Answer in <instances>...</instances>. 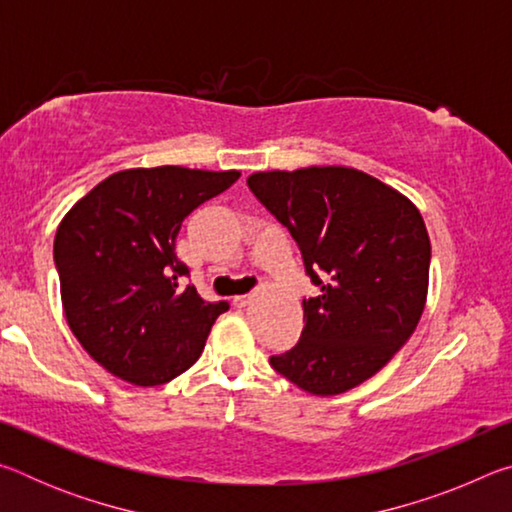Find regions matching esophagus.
Here are the masks:
<instances>
[{
  "instance_id": "34e87169",
  "label": "esophagus",
  "mask_w": 512,
  "mask_h": 512,
  "mask_svg": "<svg viewBox=\"0 0 512 512\" xmlns=\"http://www.w3.org/2000/svg\"><path fill=\"white\" fill-rule=\"evenodd\" d=\"M250 300H253V296H250V293H246V296H237V298L232 300V302H235V307H239V309H241V307H246Z\"/></svg>"
}]
</instances>
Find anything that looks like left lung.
I'll use <instances>...</instances> for the list:
<instances>
[{"instance_id": "obj_1", "label": "left lung", "mask_w": 512, "mask_h": 512, "mask_svg": "<svg viewBox=\"0 0 512 512\" xmlns=\"http://www.w3.org/2000/svg\"><path fill=\"white\" fill-rule=\"evenodd\" d=\"M248 187L300 246L320 296L271 366L305 393H348L409 341L427 305L431 241L411 198L354 167L255 171Z\"/></svg>"}]
</instances>
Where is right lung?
Segmentation results:
<instances>
[{
	"instance_id": "right-lung-1",
	"label": "right lung",
	"mask_w": 512,
	"mask_h": 512,
	"mask_svg": "<svg viewBox=\"0 0 512 512\" xmlns=\"http://www.w3.org/2000/svg\"><path fill=\"white\" fill-rule=\"evenodd\" d=\"M241 171L124 169L72 205L54 239L67 325L110 375L160 386L201 357L228 302L178 287L183 219L225 192Z\"/></svg>"
}]
</instances>
